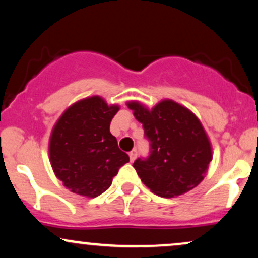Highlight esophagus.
Segmentation results:
<instances>
[{"mask_svg":"<svg viewBox=\"0 0 258 258\" xmlns=\"http://www.w3.org/2000/svg\"><path fill=\"white\" fill-rule=\"evenodd\" d=\"M128 156H130V160H131V162H133L137 158V149H133L132 152L128 153Z\"/></svg>","mask_w":258,"mask_h":258,"instance_id":"esophagus-1","label":"esophagus"}]
</instances>
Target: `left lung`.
<instances>
[{
  "instance_id": "1",
  "label": "left lung",
  "mask_w": 258,
  "mask_h": 258,
  "mask_svg": "<svg viewBox=\"0 0 258 258\" xmlns=\"http://www.w3.org/2000/svg\"><path fill=\"white\" fill-rule=\"evenodd\" d=\"M127 106L150 142L149 156L133 162L142 182L162 198L178 197L199 184L212 160L211 143L199 119L171 99L150 110L138 102Z\"/></svg>"
}]
</instances>
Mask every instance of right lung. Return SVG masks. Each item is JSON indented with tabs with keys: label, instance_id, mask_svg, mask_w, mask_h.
Instances as JSON below:
<instances>
[{
	"label": "right lung",
	"instance_id": "obj_1",
	"mask_svg": "<svg viewBox=\"0 0 258 258\" xmlns=\"http://www.w3.org/2000/svg\"><path fill=\"white\" fill-rule=\"evenodd\" d=\"M119 109L99 96L88 97L69 106L53 127L48 147L52 168L73 193L98 197L130 161L110 133Z\"/></svg>",
	"mask_w": 258,
	"mask_h": 258
}]
</instances>
